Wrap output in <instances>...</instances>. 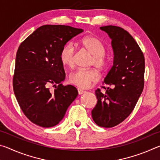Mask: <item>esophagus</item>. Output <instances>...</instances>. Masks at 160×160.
Instances as JSON below:
<instances>
[{"label": "esophagus", "mask_w": 160, "mask_h": 160, "mask_svg": "<svg viewBox=\"0 0 160 160\" xmlns=\"http://www.w3.org/2000/svg\"><path fill=\"white\" fill-rule=\"evenodd\" d=\"M78 94H82L85 92V90H82V89H80V88L78 89Z\"/></svg>", "instance_id": "esophagus-1"}]
</instances>
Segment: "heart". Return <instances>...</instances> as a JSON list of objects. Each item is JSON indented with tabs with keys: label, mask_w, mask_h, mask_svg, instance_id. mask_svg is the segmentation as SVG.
Here are the masks:
<instances>
[{
	"label": "heart",
	"mask_w": 160,
	"mask_h": 160,
	"mask_svg": "<svg viewBox=\"0 0 160 160\" xmlns=\"http://www.w3.org/2000/svg\"><path fill=\"white\" fill-rule=\"evenodd\" d=\"M79 44L92 55L91 65L99 69H104L109 64V57L105 53L103 42L94 36H86L79 41ZM75 47L72 43H68L62 49L60 58L65 66L71 68L74 66ZM99 79V74L94 68L78 69L70 75V82L80 88H88Z\"/></svg>",
	"instance_id": "obj_1"
}]
</instances>
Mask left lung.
I'll use <instances>...</instances> for the list:
<instances>
[{"label":"left lung","instance_id":"8db88e82","mask_svg":"<svg viewBox=\"0 0 160 160\" xmlns=\"http://www.w3.org/2000/svg\"><path fill=\"white\" fill-rule=\"evenodd\" d=\"M100 29L112 39L113 66L103 84L109 85L106 93L95 90L97 103L92 116L99 126L112 128L131 114L144 88L145 58L131 34L120 27L108 25Z\"/></svg>","mask_w":160,"mask_h":160}]
</instances>
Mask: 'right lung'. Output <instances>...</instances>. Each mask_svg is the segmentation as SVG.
<instances>
[{
    "label": "right lung",
    "mask_w": 160,
    "mask_h": 160,
    "mask_svg": "<svg viewBox=\"0 0 160 160\" xmlns=\"http://www.w3.org/2000/svg\"><path fill=\"white\" fill-rule=\"evenodd\" d=\"M82 32L66 25H43L18 48L13 90L24 114L37 126L57 125L78 96L74 86L61 84L66 74L60 54L66 43ZM50 84L55 87L53 91Z\"/></svg>",
    "instance_id": "1"
}]
</instances>
